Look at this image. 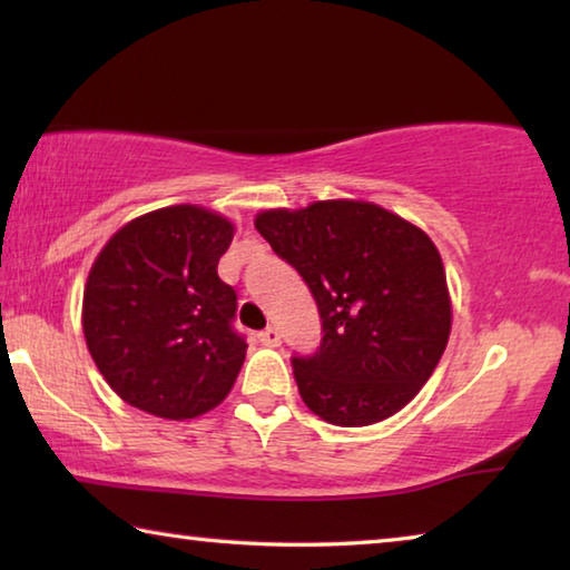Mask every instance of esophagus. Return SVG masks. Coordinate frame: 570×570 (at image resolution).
<instances>
[{
    "label": "esophagus",
    "mask_w": 570,
    "mask_h": 570,
    "mask_svg": "<svg viewBox=\"0 0 570 570\" xmlns=\"http://www.w3.org/2000/svg\"><path fill=\"white\" fill-rule=\"evenodd\" d=\"M258 342L266 344V346H278V344H282V334H278L274 326H268V330L258 334Z\"/></svg>",
    "instance_id": "esophagus-1"
}]
</instances>
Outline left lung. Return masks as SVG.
I'll use <instances>...</instances> for the list:
<instances>
[{"mask_svg": "<svg viewBox=\"0 0 570 570\" xmlns=\"http://www.w3.org/2000/svg\"><path fill=\"white\" fill-rule=\"evenodd\" d=\"M254 226L320 306V352L294 360L306 407L340 428L397 414L432 377L450 340V288L432 238L354 198L268 208Z\"/></svg>", "mask_w": 570, "mask_h": 570, "instance_id": "left-lung-1", "label": "left lung"}]
</instances>
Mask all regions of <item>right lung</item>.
Here are the masks:
<instances>
[{
    "label": "right lung",
    "mask_w": 570,
    "mask_h": 570,
    "mask_svg": "<svg viewBox=\"0 0 570 570\" xmlns=\"http://www.w3.org/2000/svg\"><path fill=\"white\" fill-rule=\"evenodd\" d=\"M236 224L178 204L132 218L95 258L82 294V332L105 382L122 402L163 420L218 407L246 360L230 330L236 292L218 258Z\"/></svg>",
    "instance_id": "obj_1"
}]
</instances>
